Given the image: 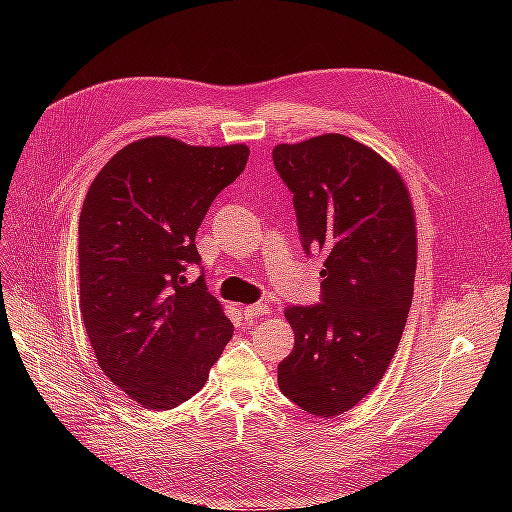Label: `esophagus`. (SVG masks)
Segmentation results:
<instances>
[{
	"mask_svg": "<svg viewBox=\"0 0 512 512\" xmlns=\"http://www.w3.org/2000/svg\"><path fill=\"white\" fill-rule=\"evenodd\" d=\"M271 307L267 303H254L245 307V316L247 318H260V316H269Z\"/></svg>",
	"mask_w": 512,
	"mask_h": 512,
	"instance_id": "esophagus-1",
	"label": "esophagus"
}]
</instances>
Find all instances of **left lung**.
Instances as JSON below:
<instances>
[{"mask_svg": "<svg viewBox=\"0 0 512 512\" xmlns=\"http://www.w3.org/2000/svg\"><path fill=\"white\" fill-rule=\"evenodd\" d=\"M305 252L324 258L322 303L288 305L294 348L277 365L305 412H348L382 380L404 333L416 273V218L393 164L344 134L277 145Z\"/></svg>", "mask_w": 512, "mask_h": 512, "instance_id": "obj_1", "label": "left lung"}]
</instances>
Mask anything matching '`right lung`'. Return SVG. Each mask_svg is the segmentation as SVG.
Segmentation results:
<instances>
[{
	"instance_id": "right-lung-1",
	"label": "right lung",
	"mask_w": 512,
	"mask_h": 512,
	"mask_svg": "<svg viewBox=\"0 0 512 512\" xmlns=\"http://www.w3.org/2000/svg\"><path fill=\"white\" fill-rule=\"evenodd\" d=\"M247 145L196 147L149 136L119 149L91 181L79 218L81 314L98 365L149 410L203 389L232 322L200 275L196 230L247 164Z\"/></svg>"
}]
</instances>
